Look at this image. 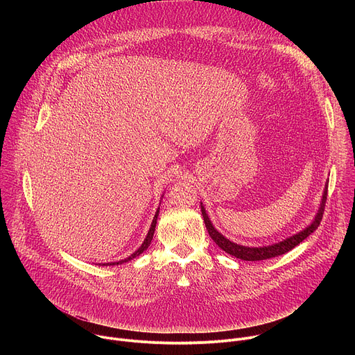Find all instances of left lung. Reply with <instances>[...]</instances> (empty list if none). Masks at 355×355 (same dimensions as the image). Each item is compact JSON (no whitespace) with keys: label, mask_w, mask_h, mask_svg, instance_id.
I'll return each mask as SVG.
<instances>
[{"label":"left lung","mask_w":355,"mask_h":355,"mask_svg":"<svg viewBox=\"0 0 355 355\" xmlns=\"http://www.w3.org/2000/svg\"><path fill=\"white\" fill-rule=\"evenodd\" d=\"M326 199H327V184L324 187V192H323V196H322L319 211L315 216V220L308 227H305L302 232H299V233H296V234H293V236H291V237H288L282 241H278V243L271 244V245H263V247H247V245H240V244H236V243L230 241L229 239H226L223 234H220L214 227V225L209 220V218L207 215V211H205V208L202 204H200V211H202V216H204V222H205V226L208 229L209 236L223 251L227 252V254L234 256L236 259H240V260H244V261H261V260H267V259H272V257H278V256L285 254V252H288L289 250H292L299 243L305 240L309 234H312L319 227V225L322 222L324 207H326Z\"/></svg>","instance_id":"8db88e82"}]
</instances>
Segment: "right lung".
<instances>
[{"label":"right lung","instance_id":"right-lung-1","mask_svg":"<svg viewBox=\"0 0 355 355\" xmlns=\"http://www.w3.org/2000/svg\"><path fill=\"white\" fill-rule=\"evenodd\" d=\"M159 211H160V208L156 211V215H155V218H153V222H151V226H150V230H148V233H147V236H146V239H144V241L141 243V245L133 252L132 256H129L128 259H125V260H121V261H118V263H107V264H103V266H119V264H123V263H128V261H130L132 259H135V257H137L139 254H141V252L144 251V250H147V247L150 245V243H151V239H153V234H155V230H156V223H157V216H159ZM101 266V264H99Z\"/></svg>","mask_w":355,"mask_h":355}]
</instances>
